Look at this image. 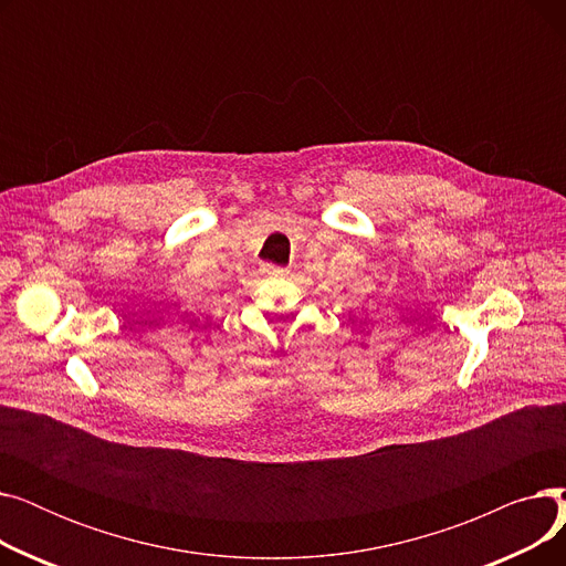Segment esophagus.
I'll return each mask as SVG.
<instances>
[{
    "label": "esophagus",
    "instance_id": "esophagus-1",
    "mask_svg": "<svg viewBox=\"0 0 566 566\" xmlns=\"http://www.w3.org/2000/svg\"><path fill=\"white\" fill-rule=\"evenodd\" d=\"M265 273H268V275H284L286 271H284V268H280V265H271V263H268V265H265Z\"/></svg>",
    "mask_w": 566,
    "mask_h": 566
}]
</instances>
